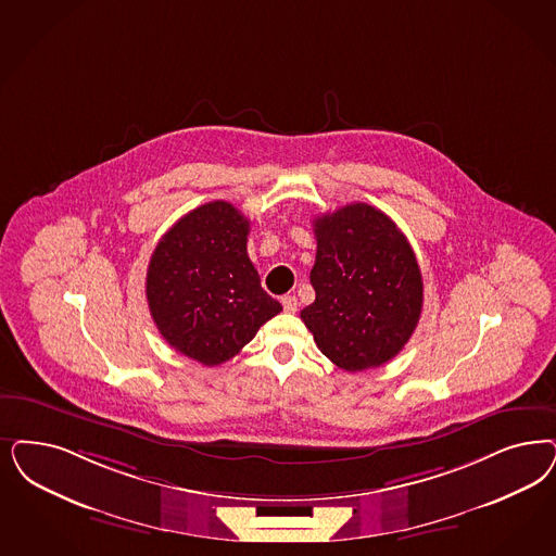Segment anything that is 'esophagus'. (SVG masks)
I'll use <instances>...</instances> for the list:
<instances>
[{
  "label": "esophagus",
  "mask_w": 556,
  "mask_h": 556,
  "mask_svg": "<svg viewBox=\"0 0 556 556\" xmlns=\"http://www.w3.org/2000/svg\"><path fill=\"white\" fill-rule=\"evenodd\" d=\"M281 304H283V309H286L288 314H293V312L298 309V298H295V295H283V298H281Z\"/></svg>",
  "instance_id": "34e87169"
}]
</instances>
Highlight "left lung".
Returning <instances> with one entry per match:
<instances>
[{
  "label": "left lung",
  "instance_id": "1",
  "mask_svg": "<svg viewBox=\"0 0 556 556\" xmlns=\"http://www.w3.org/2000/svg\"><path fill=\"white\" fill-rule=\"evenodd\" d=\"M316 300L302 320L326 357L364 371L396 357L419 325L422 277L396 224L367 203H351L314 219Z\"/></svg>",
  "mask_w": 556,
  "mask_h": 556
}]
</instances>
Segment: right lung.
<instances>
[{
    "instance_id": "obj_1",
    "label": "right lung",
    "mask_w": 556,
    "mask_h": 556,
    "mask_svg": "<svg viewBox=\"0 0 556 556\" xmlns=\"http://www.w3.org/2000/svg\"><path fill=\"white\" fill-rule=\"evenodd\" d=\"M250 222L228 201L180 217L153 250L146 295L174 351L219 365L250 343L283 307L261 288L247 252Z\"/></svg>"
}]
</instances>
